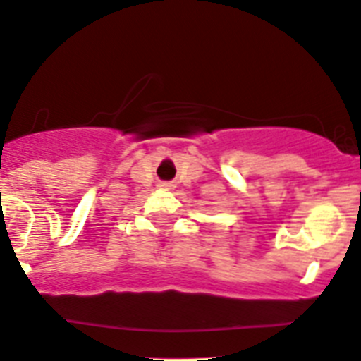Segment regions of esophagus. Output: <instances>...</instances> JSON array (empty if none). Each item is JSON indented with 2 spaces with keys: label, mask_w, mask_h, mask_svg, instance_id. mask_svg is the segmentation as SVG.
I'll return each mask as SVG.
<instances>
[{
  "label": "esophagus",
  "mask_w": 361,
  "mask_h": 361,
  "mask_svg": "<svg viewBox=\"0 0 361 361\" xmlns=\"http://www.w3.org/2000/svg\"><path fill=\"white\" fill-rule=\"evenodd\" d=\"M161 185H165V188H169V184H161Z\"/></svg>",
  "instance_id": "34e87169"
}]
</instances>
